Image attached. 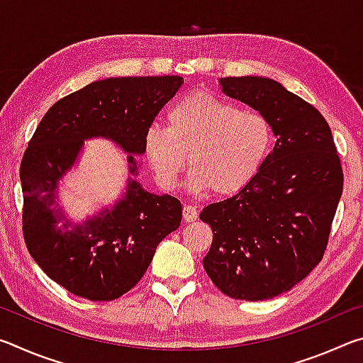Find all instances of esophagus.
<instances>
[{
  "label": "esophagus",
  "instance_id": "obj_1",
  "mask_svg": "<svg viewBox=\"0 0 363 363\" xmlns=\"http://www.w3.org/2000/svg\"><path fill=\"white\" fill-rule=\"evenodd\" d=\"M182 218H184V223H194L199 218V211H196V208L192 205H186L182 210Z\"/></svg>",
  "mask_w": 363,
  "mask_h": 363
}]
</instances>
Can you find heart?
Returning <instances> with one entry per match:
<instances>
[{"mask_svg": "<svg viewBox=\"0 0 363 363\" xmlns=\"http://www.w3.org/2000/svg\"><path fill=\"white\" fill-rule=\"evenodd\" d=\"M272 145L269 120L220 97L192 93L168 110V126L150 125L144 153L160 186L173 190L189 152V189L240 192L259 173Z\"/></svg>", "mask_w": 363, "mask_h": 363, "instance_id": "b5f03b06", "label": "heart"}]
</instances>
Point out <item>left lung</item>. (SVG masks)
Wrapping results in <instances>:
<instances>
[{
  "mask_svg": "<svg viewBox=\"0 0 363 363\" xmlns=\"http://www.w3.org/2000/svg\"><path fill=\"white\" fill-rule=\"evenodd\" d=\"M219 84L266 116L277 140L247 187L200 213L213 229L203 267L227 296L266 301L322 261L342 168L328 123L309 102L270 78L229 77Z\"/></svg>",
  "mask_w": 363,
  "mask_h": 363,
  "instance_id": "8db88e82",
  "label": "left lung"
}]
</instances>
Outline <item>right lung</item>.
Segmentation results:
<instances>
[{
	"mask_svg": "<svg viewBox=\"0 0 363 363\" xmlns=\"http://www.w3.org/2000/svg\"><path fill=\"white\" fill-rule=\"evenodd\" d=\"M182 83L169 75L99 79L54 104L30 139L21 163L23 238L43 272L79 298L112 301L130 291L158 243L181 225V201L147 192L133 176L147 128ZM93 137L125 150L132 176L112 207L73 223L57 203L58 184Z\"/></svg>",
	"mask_w": 363,
	"mask_h": 363,
	"instance_id": "obj_1",
	"label": "right lung"
}]
</instances>
